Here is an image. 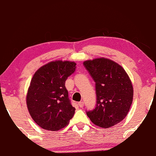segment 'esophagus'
<instances>
[{
    "mask_svg": "<svg viewBox=\"0 0 156 156\" xmlns=\"http://www.w3.org/2000/svg\"><path fill=\"white\" fill-rule=\"evenodd\" d=\"M78 105H79V106H80V108H83L84 103V102H79Z\"/></svg>",
    "mask_w": 156,
    "mask_h": 156,
    "instance_id": "obj_1",
    "label": "esophagus"
}]
</instances>
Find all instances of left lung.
I'll use <instances>...</instances> for the list:
<instances>
[{
  "label": "left lung",
  "mask_w": 156,
  "mask_h": 156,
  "mask_svg": "<svg viewBox=\"0 0 156 156\" xmlns=\"http://www.w3.org/2000/svg\"><path fill=\"white\" fill-rule=\"evenodd\" d=\"M83 65L95 82L96 105L86 111L87 116L103 128L122 122L133 99V87L126 72L118 63L104 58L86 61Z\"/></svg>",
  "instance_id": "left-lung-1"
}]
</instances>
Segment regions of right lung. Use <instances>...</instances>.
Here are the masks:
<instances>
[{
	"label": "right lung",
	"mask_w": 156,
	"mask_h": 156,
	"mask_svg": "<svg viewBox=\"0 0 156 156\" xmlns=\"http://www.w3.org/2000/svg\"><path fill=\"white\" fill-rule=\"evenodd\" d=\"M72 61H52L40 67L32 77L27 95L30 114L41 128L58 131L68 125L75 108L65 82L76 70Z\"/></svg>",
	"instance_id": "right-lung-1"
}]
</instances>
